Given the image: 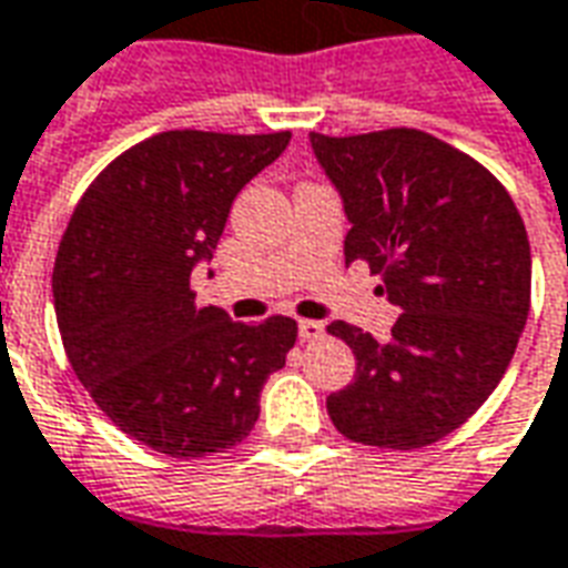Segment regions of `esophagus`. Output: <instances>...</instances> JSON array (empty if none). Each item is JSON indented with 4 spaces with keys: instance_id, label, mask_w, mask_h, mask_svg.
<instances>
[{
    "instance_id": "34e87169",
    "label": "esophagus",
    "mask_w": 568,
    "mask_h": 568,
    "mask_svg": "<svg viewBox=\"0 0 568 568\" xmlns=\"http://www.w3.org/2000/svg\"><path fill=\"white\" fill-rule=\"evenodd\" d=\"M297 335L304 341H320L325 335V325L316 323V320H301L297 323Z\"/></svg>"
}]
</instances>
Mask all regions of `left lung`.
Returning <instances> with one entry per match:
<instances>
[{
  "instance_id": "8db88e82",
  "label": "left lung",
  "mask_w": 568,
  "mask_h": 568,
  "mask_svg": "<svg viewBox=\"0 0 568 568\" xmlns=\"http://www.w3.org/2000/svg\"><path fill=\"white\" fill-rule=\"evenodd\" d=\"M338 187L347 264L366 261L399 307L390 341L325 325L356 356L325 399L341 434L378 449H422L462 427L505 378L532 297L529 236L510 193L474 156L418 129L311 132Z\"/></svg>"
}]
</instances>
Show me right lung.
Segmentation results:
<instances>
[{
    "label": "right lung",
    "mask_w": 568,
    "mask_h": 568,
    "mask_svg": "<svg viewBox=\"0 0 568 568\" xmlns=\"http://www.w3.org/2000/svg\"><path fill=\"white\" fill-rule=\"evenodd\" d=\"M292 132H162L106 165L82 193L54 257L67 359L94 406L146 449L202 458L252 434L261 390L297 323H233L196 307L193 267L212 257L236 193Z\"/></svg>",
    "instance_id": "add662e5"
}]
</instances>
